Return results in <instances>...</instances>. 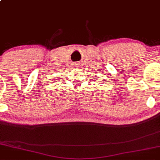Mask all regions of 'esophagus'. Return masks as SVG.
<instances>
[{"label": "esophagus", "instance_id": "obj_1", "mask_svg": "<svg viewBox=\"0 0 160 160\" xmlns=\"http://www.w3.org/2000/svg\"><path fill=\"white\" fill-rule=\"evenodd\" d=\"M74 67H80V63H75Z\"/></svg>", "mask_w": 160, "mask_h": 160}]
</instances>
